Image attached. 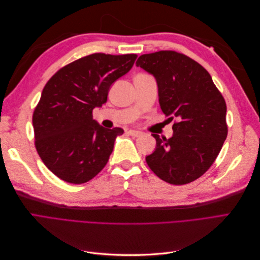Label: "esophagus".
Segmentation results:
<instances>
[{
	"label": "esophagus",
	"instance_id": "34e87169",
	"mask_svg": "<svg viewBox=\"0 0 260 260\" xmlns=\"http://www.w3.org/2000/svg\"><path fill=\"white\" fill-rule=\"evenodd\" d=\"M128 133H129L130 136H132V137H140L141 135H142V132L137 131V130H129Z\"/></svg>",
	"mask_w": 260,
	"mask_h": 260
}]
</instances>
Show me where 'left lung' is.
I'll return each mask as SVG.
<instances>
[{
	"instance_id": "1",
	"label": "left lung",
	"mask_w": 260,
	"mask_h": 260,
	"mask_svg": "<svg viewBox=\"0 0 260 260\" xmlns=\"http://www.w3.org/2000/svg\"><path fill=\"white\" fill-rule=\"evenodd\" d=\"M136 65L152 74L159 105L168 120L177 118L169 139H156L146 156L154 174L175 185L190 183L210 168L228 136L226 105L207 70L175 51L143 54Z\"/></svg>"
}]
</instances>
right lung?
<instances>
[{"label":"right lung","instance_id":"obj_1","mask_svg":"<svg viewBox=\"0 0 260 260\" xmlns=\"http://www.w3.org/2000/svg\"><path fill=\"white\" fill-rule=\"evenodd\" d=\"M136 54L94 53L60 68L46 82L35 108V145L53 174L81 184L105 167L121 128L106 129L92 112L107 101L112 84L127 74Z\"/></svg>","mask_w":260,"mask_h":260}]
</instances>
